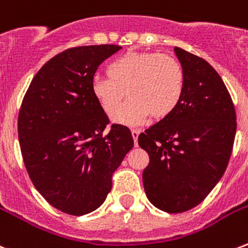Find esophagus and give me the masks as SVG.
<instances>
[{
  "label": "esophagus",
  "mask_w": 248,
  "mask_h": 248,
  "mask_svg": "<svg viewBox=\"0 0 248 248\" xmlns=\"http://www.w3.org/2000/svg\"><path fill=\"white\" fill-rule=\"evenodd\" d=\"M131 134H132V138H134V141H135V145L138 144V137H139V134H140V130H131Z\"/></svg>",
  "instance_id": "esophagus-1"
}]
</instances>
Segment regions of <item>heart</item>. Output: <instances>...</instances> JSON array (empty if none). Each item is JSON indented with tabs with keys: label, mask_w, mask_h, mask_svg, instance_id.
Listing matches in <instances>:
<instances>
[{
	"label": "heart",
	"mask_w": 248,
	"mask_h": 248,
	"mask_svg": "<svg viewBox=\"0 0 248 248\" xmlns=\"http://www.w3.org/2000/svg\"><path fill=\"white\" fill-rule=\"evenodd\" d=\"M109 78L94 77L91 92L100 108L113 116L125 98L130 101L114 116L134 124L152 116L162 120L178 108L185 93V71L174 57L156 52H127L108 66Z\"/></svg>",
	"instance_id": "heart-1"
}]
</instances>
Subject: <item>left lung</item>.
<instances>
[{
	"instance_id": "left-lung-1",
	"label": "left lung",
	"mask_w": 248,
	"mask_h": 248,
	"mask_svg": "<svg viewBox=\"0 0 248 248\" xmlns=\"http://www.w3.org/2000/svg\"><path fill=\"white\" fill-rule=\"evenodd\" d=\"M174 52L186 78L182 101L138 137L149 156L145 195L168 213L186 212L207 198L229 164L237 131L233 100L216 70L178 46Z\"/></svg>"
}]
</instances>
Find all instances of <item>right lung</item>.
I'll return each mask as SVG.
<instances>
[{"label":"right lung","mask_w":248,"mask_h":248,"mask_svg":"<svg viewBox=\"0 0 248 248\" xmlns=\"http://www.w3.org/2000/svg\"><path fill=\"white\" fill-rule=\"evenodd\" d=\"M118 45L66 49L41 67L18 116L20 152L36 190L73 216L105 202L111 177L134 147L130 128L113 124L91 92L96 70Z\"/></svg>","instance_id":"obj_1"}]
</instances>
